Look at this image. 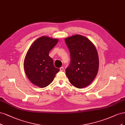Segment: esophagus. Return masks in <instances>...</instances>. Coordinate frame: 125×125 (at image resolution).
Here are the masks:
<instances>
[{"mask_svg": "<svg viewBox=\"0 0 125 125\" xmlns=\"http://www.w3.org/2000/svg\"><path fill=\"white\" fill-rule=\"evenodd\" d=\"M60 71H64V67H61L60 68Z\"/></svg>", "mask_w": 125, "mask_h": 125, "instance_id": "1", "label": "esophagus"}]
</instances>
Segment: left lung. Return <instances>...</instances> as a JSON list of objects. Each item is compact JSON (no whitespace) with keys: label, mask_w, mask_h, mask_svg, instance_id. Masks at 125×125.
<instances>
[{"label":"left lung","mask_w":125,"mask_h":125,"mask_svg":"<svg viewBox=\"0 0 125 125\" xmlns=\"http://www.w3.org/2000/svg\"><path fill=\"white\" fill-rule=\"evenodd\" d=\"M70 52L71 62L65 72L74 86L83 88L90 84L97 75L99 57L96 48L89 39L80 35L65 39Z\"/></svg>","instance_id":"left-lung-1"}]
</instances>
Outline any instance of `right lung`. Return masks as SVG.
Listing matches in <instances>:
<instances>
[{"label": "right lung", "mask_w": 125, "mask_h": 125, "mask_svg": "<svg viewBox=\"0 0 125 125\" xmlns=\"http://www.w3.org/2000/svg\"><path fill=\"white\" fill-rule=\"evenodd\" d=\"M58 42L57 39L42 36L36 39L28 50L24 68L28 78L36 86H48L60 71L55 67L53 60L49 56L50 51Z\"/></svg>", "instance_id": "right-lung-1"}]
</instances>
